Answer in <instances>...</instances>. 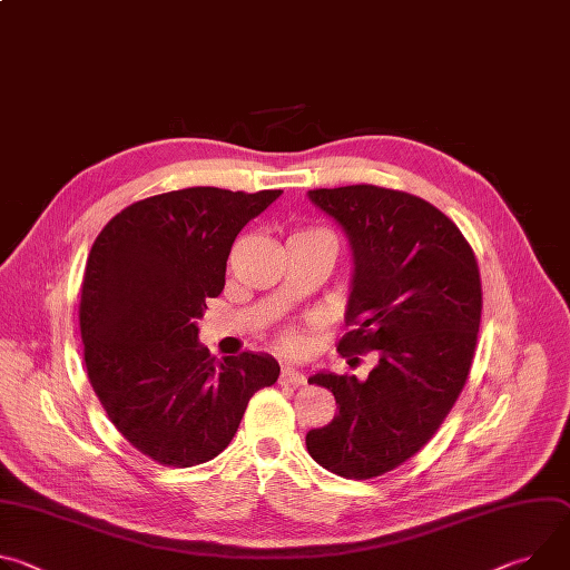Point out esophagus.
<instances>
[{
    "label": "esophagus",
    "instance_id": "34e87169",
    "mask_svg": "<svg viewBox=\"0 0 570 570\" xmlns=\"http://www.w3.org/2000/svg\"><path fill=\"white\" fill-rule=\"evenodd\" d=\"M279 382L286 384V386H302L304 384V375L297 368L284 366L282 373H279Z\"/></svg>",
    "mask_w": 570,
    "mask_h": 570
}]
</instances>
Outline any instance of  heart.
Listing matches in <instances>:
<instances>
[{
	"mask_svg": "<svg viewBox=\"0 0 570 570\" xmlns=\"http://www.w3.org/2000/svg\"><path fill=\"white\" fill-rule=\"evenodd\" d=\"M282 347L288 350V352H297L304 347V336L299 332H284L282 334Z\"/></svg>",
	"mask_w": 570,
	"mask_h": 570,
	"instance_id": "b5f03b06",
	"label": "heart"
}]
</instances>
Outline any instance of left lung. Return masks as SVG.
I'll return each mask as SVG.
<instances>
[{
    "instance_id": "obj_1",
    "label": "left lung",
    "mask_w": 570,
    "mask_h": 570,
    "mask_svg": "<svg viewBox=\"0 0 570 570\" xmlns=\"http://www.w3.org/2000/svg\"><path fill=\"white\" fill-rule=\"evenodd\" d=\"M345 232L352 282L341 354L377 352L366 380L318 373L338 413L308 430L306 450L350 478L384 475L416 454L445 421L469 380L482 284L459 227L430 202L371 184L308 190ZM356 361V358H354Z\"/></svg>"
}]
</instances>
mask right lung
Segmentation results:
<instances>
[{
    "mask_svg": "<svg viewBox=\"0 0 570 570\" xmlns=\"http://www.w3.org/2000/svg\"><path fill=\"white\" fill-rule=\"evenodd\" d=\"M282 190L195 186L134 202L88 254L79 327L90 386L116 430L175 469L218 456L249 397L279 377L271 354L216 358L199 345L238 232Z\"/></svg>",
    "mask_w": 570,
    "mask_h": 570,
    "instance_id": "right-lung-1",
    "label": "right lung"
}]
</instances>
